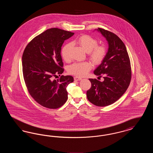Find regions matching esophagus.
<instances>
[{"label": "esophagus", "mask_w": 153, "mask_h": 153, "mask_svg": "<svg viewBox=\"0 0 153 153\" xmlns=\"http://www.w3.org/2000/svg\"><path fill=\"white\" fill-rule=\"evenodd\" d=\"M74 79L75 81H80V80H81L82 78L79 77H74Z\"/></svg>", "instance_id": "obj_1"}]
</instances>
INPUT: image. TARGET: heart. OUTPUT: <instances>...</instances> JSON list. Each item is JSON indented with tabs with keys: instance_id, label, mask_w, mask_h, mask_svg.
Masks as SVG:
<instances>
[{
	"instance_id": "obj_1",
	"label": "heart",
	"mask_w": 153,
	"mask_h": 153,
	"mask_svg": "<svg viewBox=\"0 0 153 153\" xmlns=\"http://www.w3.org/2000/svg\"><path fill=\"white\" fill-rule=\"evenodd\" d=\"M77 43L88 53L90 58L95 63H100L106 54V48L102 45L96 46L97 40L92 36L88 35H82L76 41ZM71 44H66L62 48L61 56L63 59L68 61L71 59L70 50ZM92 64L89 62L74 63L69 67V73L77 76H84L91 69Z\"/></svg>"
}]
</instances>
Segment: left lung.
<instances>
[{
    "mask_svg": "<svg viewBox=\"0 0 153 153\" xmlns=\"http://www.w3.org/2000/svg\"><path fill=\"white\" fill-rule=\"evenodd\" d=\"M108 43V51L101 64L94 71L104 81L89 79L92 86L87 91L88 100L95 105L105 107L117 102L128 87L131 78V64L126 48L116 34L98 28Z\"/></svg>",
    "mask_w": 153,
    "mask_h": 153,
    "instance_id": "left-lung-1",
    "label": "left lung"
}]
</instances>
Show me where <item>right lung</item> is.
Wrapping results in <instances>:
<instances>
[{
    "instance_id": "add662e5",
    "label": "right lung",
    "mask_w": 153,
    "mask_h": 153,
    "mask_svg": "<svg viewBox=\"0 0 153 153\" xmlns=\"http://www.w3.org/2000/svg\"><path fill=\"white\" fill-rule=\"evenodd\" d=\"M74 33L57 28L46 30L33 39L22 56V71L26 85L33 98L41 105L56 109L68 99L66 87L73 82L71 76L64 72L61 51L64 41Z\"/></svg>"
}]
</instances>
